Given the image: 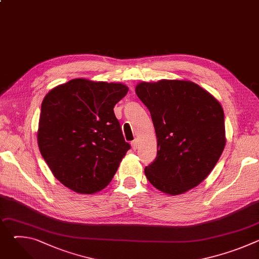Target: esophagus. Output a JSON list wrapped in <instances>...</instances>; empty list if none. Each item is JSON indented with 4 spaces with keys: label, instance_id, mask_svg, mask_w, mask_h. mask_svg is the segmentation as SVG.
Returning a JSON list of instances; mask_svg holds the SVG:
<instances>
[{
    "label": "esophagus",
    "instance_id": "34e87169",
    "mask_svg": "<svg viewBox=\"0 0 259 259\" xmlns=\"http://www.w3.org/2000/svg\"><path fill=\"white\" fill-rule=\"evenodd\" d=\"M131 146H132L133 150H137L138 149V140L134 139L133 141H131Z\"/></svg>",
    "mask_w": 259,
    "mask_h": 259
}]
</instances>
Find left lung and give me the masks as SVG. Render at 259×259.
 Returning <instances> with one entry per match:
<instances>
[{"label": "left lung", "mask_w": 259, "mask_h": 259, "mask_svg": "<svg viewBox=\"0 0 259 259\" xmlns=\"http://www.w3.org/2000/svg\"><path fill=\"white\" fill-rule=\"evenodd\" d=\"M135 92L150 110L158 141L157 157L144 169L147 180L171 196L199 186L226 146L223 106L190 81L141 82Z\"/></svg>", "instance_id": "8db88e82"}]
</instances>
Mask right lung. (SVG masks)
Segmentation results:
<instances>
[{"label":"right lung","mask_w":259,"mask_h":259,"mask_svg":"<svg viewBox=\"0 0 259 259\" xmlns=\"http://www.w3.org/2000/svg\"><path fill=\"white\" fill-rule=\"evenodd\" d=\"M128 90L121 83L73 79L45 96L39 149L55 178L69 190L97 193L116 174L130 144L114 107Z\"/></svg>","instance_id":"obj_1"}]
</instances>
